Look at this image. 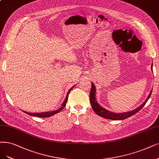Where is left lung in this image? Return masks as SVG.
<instances>
[{"instance_id":"obj_1","label":"left lung","mask_w":159,"mask_h":159,"mask_svg":"<svg viewBox=\"0 0 159 159\" xmlns=\"http://www.w3.org/2000/svg\"><path fill=\"white\" fill-rule=\"evenodd\" d=\"M152 66H151V70H152ZM96 86L93 83H92V88H91V90H90V103H91L92 107L93 110L94 111V112L98 116L103 117V118L107 119H111V120H124L125 119H127V118H128V117H130V116L134 115V114H136V113L138 112L139 111L142 109V107L144 106L145 103H147V102H148V99H149V98L151 97L152 90L149 93V94L148 96V98L146 99V100L142 105H141L140 106L137 107L136 109H134V110L130 111H128V112L120 113H114V112H111V111H109L107 110L106 109H105L103 107H102L101 105L98 103V102L96 100Z\"/></svg>"}]
</instances>
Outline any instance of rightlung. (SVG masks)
I'll list each match as a JSON object with an SVG mask.
<instances>
[{
  "mask_svg": "<svg viewBox=\"0 0 159 159\" xmlns=\"http://www.w3.org/2000/svg\"><path fill=\"white\" fill-rule=\"evenodd\" d=\"M75 86H73V87L70 88V89L69 90L67 93V96L66 99H65V100L63 101V103L61 104V107L60 108H59L58 109L56 110V111H47V112H43V113H29V112H26V111H23V112L25 113L26 114L29 115H31V116H37V117H40V118H45V117H49L51 116L52 115H54L56 113H60V111H61V110H63V109L66 107V103H67V99H68V96H69V93H70V90L73 89V88Z\"/></svg>",
  "mask_w": 159,
  "mask_h": 159,
  "instance_id": "obj_1",
  "label": "right lung"
}]
</instances>
